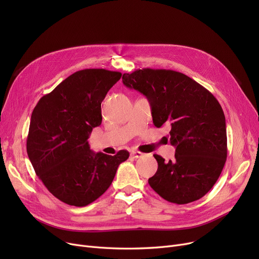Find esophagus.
<instances>
[{
    "instance_id": "1",
    "label": "esophagus",
    "mask_w": 259,
    "mask_h": 259,
    "mask_svg": "<svg viewBox=\"0 0 259 259\" xmlns=\"http://www.w3.org/2000/svg\"><path fill=\"white\" fill-rule=\"evenodd\" d=\"M131 156L133 158H140V157H143L144 156V153L140 152V151H132L131 152Z\"/></svg>"
}]
</instances>
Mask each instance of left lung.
<instances>
[{
  "instance_id": "obj_1",
  "label": "left lung",
  "mask_w": 259,
  "mask_h": 259,
  "mask_svg": "<svg viewBox=\"0 0 259 259\" xmlns=\"http://www.w3.org/2000/svg\"><path fill=\"white\" fill-rule=\"evenodd\" d=\"M122 83L150 102L153 124L170 126L173 160L154 154L158 168L148 183L164 199L185 205L206 195L227 159L226 118L214 95L184 73L143 68Z\"/></svg>"
}]
</instances>
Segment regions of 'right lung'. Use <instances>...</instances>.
I'll list each match as a JSON object with an SVG mask.
<instances>
[{
	"label": "right lung",
	"mask_w": 259,
	"mask_h": 259,
	"mask_svg": "<svg viewBox=\"0 0 259 259\" xmlns=\"http://www.w3.org/2000/svg\"><path fill=\"white\" fill-rule=\"evenodd\" d=\"M120 76L106 69L76 71L33 109L27 153L48 191L67 205L85 207L98 199L129 157L127 150L93 153L87 141L102 124L101 104Z\"/></svg>",
	"instance_id": "add662e5"
}]
</instances>
